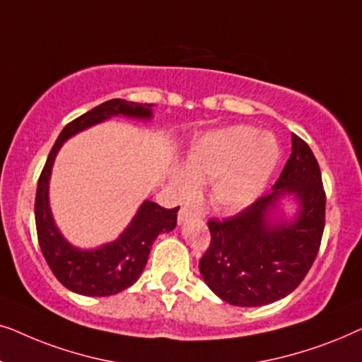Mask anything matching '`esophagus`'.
Listing matches in <instances>:
<instances>
[{
	"label": "esophagus",
	"mask_w": 362,
	"mask_h": 362,
	"mask_svg": "<svg viewBox=\"0 0 362 362\" xmlns=\"http://www.w3.org/2000/svg\"><path fill=\"white\" fill-rule=\"evenodd\" d=\"M192 217H197V212L187 209V207H182L180 214H177V222H180V224H185V222L192 219Z\"/></svg>",
	"instance_id": "esophagus-1"
}]
</instances>
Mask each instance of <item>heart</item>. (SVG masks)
Returning <instances> with one entry per match:
<instances>
[{"label": "heart", "instance_id": "1", "mask_svg": "<svg viewBox=\"0 0 362 362\" xmlns=\"http://www.w3.org/2000/svg\"><path fill=\"white\" fill-rule=\"evenodd\" d=\"M280 160L275 136L235 125L201 136L187 153L186 168H175L171 182L181 199L211 182V201L222 211H242L264 194Z\"/></svg>", "mask_w": 362, "mask_h": 362}]
</instances>
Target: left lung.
Wrapping results in <instances>:
<instances>
[{
  "label": "left lung",
  "mask_w": 362,
  "mask_h": 362,
  "mask_svg": "<svg viewBox=\"0 0 362 362\" xmlns=\"http://www.w3.org/2000/svg\"><path fill=\"white\" fill-rule=\"evenodd\" d=\"M288 195L290 220L276 216ZM326 196L318 161L300 136L269 194L239 214L211 219V245L199 260L207 286L234 306H262L285 298L301 284L318 254Z\"/></svg>",
  "instance_id": "1"
}]
</instances>
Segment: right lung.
Listing matches in <instances>:
<instances>
[{
	"label": "right lung",
	"instance_id": "1",
	"mask_svg": "<svg viewBox=\"0 0 362 362\" xmlns=\"http://www.w3.org/2000/svg\"><path fill=\"white\" fill-rule=\"evenodd\" d=\"M118 115L151 120L153 103L112 98L72 120L57 136L37 181L34 216L42 255L56 279L78 295L110 296L132 286L145 269L153 242L161 232L175 229L177 221L180 206L165 209L153 201H143L135 217L118 239L97 249H78L57 229L49 204V181L59 150L64 141L77 133Z\"/></svg>",
	"mask_w": 362,
	"mask_h": 362
}]
</instances>
